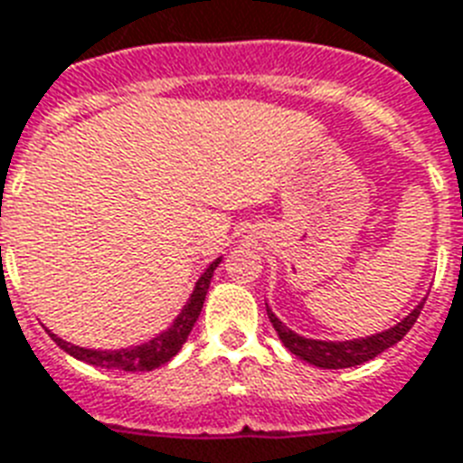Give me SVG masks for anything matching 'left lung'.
Here are the masks:
<instances>
[{
    "label": "left lung",
    "instance_id": "obj_1",
    "mask_svg": "<svg viewBox=\"0 0 463 463\" xmlns=\"http://www.w3.org/2000/svg\"><path fill=\"white\" fill-rule=\"evenodd\" d=\"M420 309H423V303H418L409 315L403 317L402 322H396L394 326H389L384 331H377V334H370V336L345 338V341H322V338L300 336L293 329H288L267 305L269 322L274 324L276 334L283 341V345L300 360H305L309 365L324 367V370L355 367L367 363V360L377 358L382 351L399 344L409 334V329L416 324L418 315H420Z\"/></svg>",
    "mask_w": 463,
    "mask_h": 463
}]
</instances>
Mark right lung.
<instances>
[{
	"label": "right lung",
	"instance_id": "obj_1",
	"mask_svg": "<svg viewBox=\"0 0 463 463\" xmlns=\"http://www.w3.org/2000/svg\"><path fill=\"white\" fill-rule=\"evenodd\" d=\"M223 257H218L203 269V274L199 276V281L194 283V290L192 296L187 298V303L182 305V309L177 312V317L173 319V324L163 329L160 334H156L154 338H148L139 345H129V348H119V351H100V348H81V345H74L60 338L57 334L50 331V336L61 351H67L69 355H74L76 360H83L89 365L105 367V370H125V373H146V370H156V367L165 365L167 360H173L180 348L187 341L189 331L196 324L199 315H202L203 300H206V293H209L211 279H213V271L221 264Z\"/></svg>",
	"mask_w": 463,
	"mask_h": 463
}]
</instances>
